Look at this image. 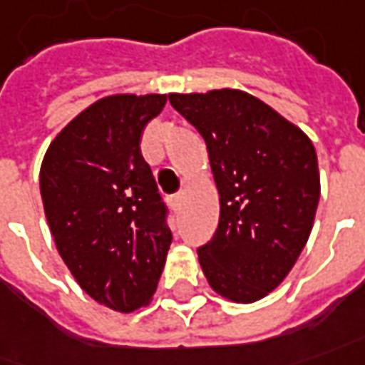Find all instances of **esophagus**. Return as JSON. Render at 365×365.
<instances>
[{
    "label": "esophagus",
    "instance_id": "34e87169",
    "mask_svg": "<svg viewBox=\"0 0 365 365\" xmlns=\"http://www.w3.org/2000/svg\"><path fill=\"white\" fill-rule=\"evenodd\" d=\"M182 200H183V192H180V193H175V195H172V200H170V202H172L173 207H180V205H182Z\"/></svg>",
    "mask_w": 365,
    "mask_h": 365
}]
</instances>
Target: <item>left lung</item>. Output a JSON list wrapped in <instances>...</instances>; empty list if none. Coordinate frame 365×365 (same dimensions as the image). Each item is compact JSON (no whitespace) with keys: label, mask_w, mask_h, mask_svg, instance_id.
I'll return each mask as SVG.
<instances>
[{"label":"left lung","mask_w":365,"mask_h":365,"mask_svg":"<svg viewBox=\"0 0 365 365\" xmlns=\"http://www.w3.org/2000/svg\"><path fill=\"white\" fill-rule=\"evenodd\" d=\"M202 133L220 224L197 250L210 286L252 304L276 289L306 245L319 202L318 155L304 131L240 89L170 93Z\"/></svg>","instance_id":"1"}]
</instances>
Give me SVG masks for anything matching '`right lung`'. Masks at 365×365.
Returning <instances> with one entry per match:
<instances>
[{"label":"right lung","instance_id":"1","mask_svg":"<svg viewBox=\"0 0 365 365\" xmlns=\"http://www.w3.org/2000/svg\"><path fill=\"white\" fill-rule=\"evenodd\" d=\"M165 99H98L56 135L39 170L61 259L88 296L123 314L150 304L172 244L168 207L140 150Z\"/></svg>","mask_w":365,"mask_h":365}]
</instances>
